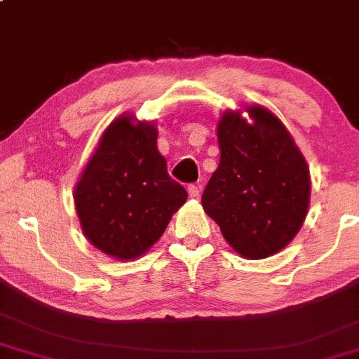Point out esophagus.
Masks as SVG:
<instances>
[{"label":"esophagus","instance_id":"34e87169","mask_svg":"<svg viewBox=\"0 0 359 359\" xmlns=\"http://www.w3.org/2000/svg\"><path fill=\"white\" fill-rule=\"evenodd\" d=\"M188 195H190L191 198H198V195H201V187H197V184H188Z\"/></svg>","mask_w":359,"mask_h":359}]
</instances>
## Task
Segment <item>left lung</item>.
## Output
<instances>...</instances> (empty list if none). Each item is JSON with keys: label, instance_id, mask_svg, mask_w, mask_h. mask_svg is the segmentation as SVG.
Returning a JSON list of instances; mask_svg holds the SVG:
<instances>
[{"label": "left lung", "instance_id": "obj_1", "mask_svg": "<svg viewBox=\"0 0 359 359\" xmlns=\"http://www.w3.org/2000/svg\"><path fill=\"white\" fill-rule=\"evenodd\" d=\"M226 110L217 123L219 165L202 207L245 259L280 252L299 233L309 209L311 180L289 129L262 105Z\"/></svg>", "mask_w": 359, "mask_h": 359}]
</instances>
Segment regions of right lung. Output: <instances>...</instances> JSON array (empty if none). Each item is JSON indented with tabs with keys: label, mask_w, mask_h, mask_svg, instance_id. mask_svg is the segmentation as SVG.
Listing matches in <instances>:
<instances>
[{
	"label": "right lung",
	"mask_w": 359,
	"mask_h": 359,
	"mask_svg": "<svg viewBox=\"0 0 359 359\" xmlns=\"http://www.w3.org/2000/svg\"><path fill=\"white\" fill-rule=\"evenodd\" d=\"M157 136L154 123L119 116L103 131L74 187L84 236L114 259L142 257L187 202V190L169 178Z\"/></svg>",
	"instance_id": "right-lung-1"
}]
</instances>
